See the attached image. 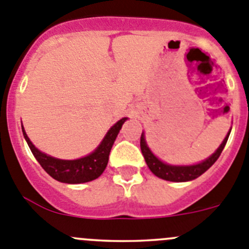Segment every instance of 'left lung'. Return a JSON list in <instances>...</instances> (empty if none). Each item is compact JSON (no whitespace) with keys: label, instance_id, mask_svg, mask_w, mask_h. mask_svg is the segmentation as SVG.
<instances>
[{"label":"left lung","instance_id":"obj_1","mask_svg":"<svg viewBox=\"0 0 249 249\" xmlns=\"http://www.w3.org/2000/svg\"><path fill=\"white\" fill-rule=\"evenodd\" d=\"M231 132V131H230ZM230 133L226 136V138L223 140L222 144L218 147V149L213 153V156L207 158L206 160H204L202 163L196 164V165H188V166H175V165H168V164L163 163V161L159 160L152 152L148 148L147 143H145L144 136H141V149H142V154L145 159V163H147L148 168L150 169V172L154 175H157L158 178L164 180H168V181H189V180H194L196 178H199L200 175L204 174L210 166L213 165L216 160L218 159V157L221 156L223 148H225L227 140H229Z\"/></svg>","mask_w":249,"mask_h":249}]
</instances>
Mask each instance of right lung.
<instances>
[{
  "mask_svg": "<svg viewBox=\"0 0 249 249\" xmlns=\"http://www.w3.org/2000/svg\"><path fill=\"white\" fill-rule=\"evenodd\" d=\"M126 120L127 118H122L116 123L115 126L109 128L104 141L95 152L91 153L90 156L75 159V160H61V159L47 156L34 147L33 143L29 141L28 136L24 132L23 126H22V131H23V136L33 153V156L50 177L58 181L67 182V184H81V182H88L97 179L106 169L111 148H112L116 137Z\"/></svg>",
  "mask_w": 249,
  "mask_h": 249,
  "instance_id": "obj_1",
  "label": "right lung"
}]
</instances>
